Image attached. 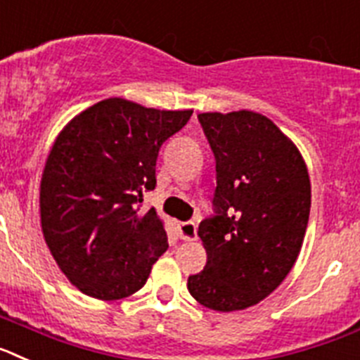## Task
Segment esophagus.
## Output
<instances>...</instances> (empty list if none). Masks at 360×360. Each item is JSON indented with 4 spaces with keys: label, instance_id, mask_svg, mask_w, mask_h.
Segmentation results:
<instances>
[{
    "label": "esophagus",
    "instance_id": "esophagus-1",
    "mask_svg": "<svg viewBox=\"0 0 360 360\" xmlns=\"http://www.w3.org/2000/svg\"><path fill=\"white\" fill-rule=\"evenodd\" d=\"M177 232L183 240H193L198 236V223L195 221H183L177 223Z\"/></svg>",
    "mask_w": 360,
    "mask_h": 360
}]
</instances>
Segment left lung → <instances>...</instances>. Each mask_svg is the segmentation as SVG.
Returning <instances> with one entry per match:
<instances>
[{"label": "left lung", "mask_w": 360, "mask_h": 360, "mask_svg": "<svg viewBox=\"0 0 360 360\" xmlns=\"http://www.w3.org/2000/svg\"><path fill=\"white\" fill-rule=\"evenodd\" d=\"M198 117L215 155L217 186L214 214L198 232L208 261L188 277V292L210 310H245L295 264L310 217V177L295 145L264 115Z\"/></svg>", "instance_id": "obj_1"}]
</instances>
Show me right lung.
<instances>
[{
	"instance_id": "add662e5",
	"label": "right lung",
	"mask_w": 360,
	"mask_h": 360,
	"mask_svg": "<svg viewBox=\"0 0 360 360\" xmlns=\"http://www.w3.org/2000/svg\"><path fill=\"white\" fill-rule=\"evenodd\" d=\"M192 110H155L121 98L96 103L59 134L39 192L50 254L76 288L94 299L132 295L168 248L154 208L159 150Z\"/></svg>"
}]
</instances>
